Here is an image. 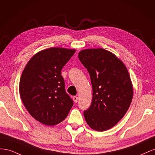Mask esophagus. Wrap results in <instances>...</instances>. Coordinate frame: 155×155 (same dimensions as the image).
I'll return each instance as SVG.
<instances>
[{
    "instance_id": "esophagus-1",
    "label": "esophagus",
    "mask_w": 155,
    "mask_h": 155,
    "mask_svg": "<svg viewBox=\"0 0 155 155\" xmlns=\"http://www.w3.org/2000/svg\"><path fill=\"white\" fill-rule=\"evenodd\" d=\"M73 99L74 103H77V101H78V97H77V96H74Z\"/></svg>"
}]
</instances>
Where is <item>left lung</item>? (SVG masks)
Segmentation results:
<instances>
[{"mask_svg":"<svg viewBox=\"0 0 155 155\" xmlns=\"http://www.w3.org/2000/svg\"><path fill=\"white\" fill-rule=\"evenodd\" d=\"M78 58L90 75L93 99L84 112L87 125L97 131L116 125L129 109L133 97L130 75L121 60L103 48H89Z\"/></svg>","mask_w":155,"mask_h":155,"instance_id":"8db88e82","label":"left lung"}]
</instances>
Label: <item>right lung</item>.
Here are the masks:
<instances>
[{
    "mask_svg": "<svg viewBox=\"0 0 155 155\" xmlns=\"http://www.w3.org/2000/svg\"><path fill=\"white\" fill-rule=\"evenodd\" d=\"M74 52V49L60 47L43 50L28 61L21 74L22 102L31 116L43 125L58 124L73 107L61 71Z\"/></svg>",
    "mask_w": 155,
    "mask_h": 155,
    "instance_id": "obj_1",
    "label": "right lung"
}]
</instances>
